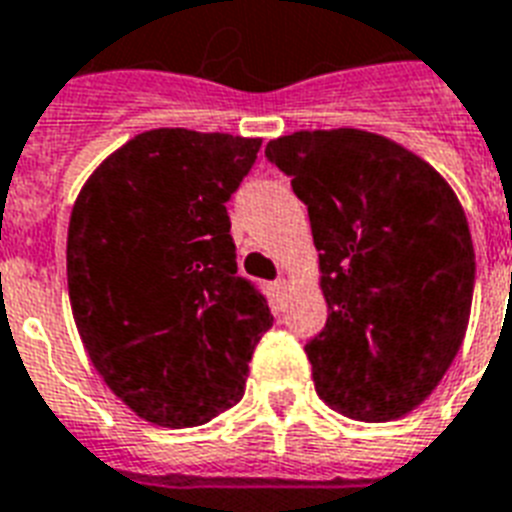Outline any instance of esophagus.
<instances>
[{
    "label": "esophagus",
    "mask_w": 512,
    "mask_h": 512,
    "mask_svg": "<svg viewBox=\"0 0 512 512\" xmlns=\"http://www.w3.org/2000/svg\"><path fill=\"white\" fill-rule=\"evenodd\" d=\"M287 287H290V282H287L284 276H282V279H276V282H273V290L282 292V295H284V292H287Z\"/></svg>",
    "instance_id": "obj_1"
}]
</instances>
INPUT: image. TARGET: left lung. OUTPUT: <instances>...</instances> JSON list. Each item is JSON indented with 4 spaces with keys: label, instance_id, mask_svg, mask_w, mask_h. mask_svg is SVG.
Returning <instances> with one entry per match:
<instances>
[{
    "label": "left lung",
    "instance_id": "8db88e82",
    "mask_svg": "<svg viewBox=\"0 0 512 512\" xmlns=\"http://www.w3.org/2000/svg\"><path fill=\"white\" fill-rule=\"evenodd\" d=\"M308 206L325 330L306 343L317 395L357 421L419 408L462 349L475 284L470 225L438 169L360 128L265 147Z\"/></svg>",
    "mask_w": 512,
    "mask_h": 512
}]
</instances>
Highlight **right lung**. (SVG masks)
<instances>
[{
  "label": "right lung",
  "mask_w": 512,
  "mask_h": 512,
  "mask_svg": "<svg viewBox=\"0 0 512 512\" xmlns=\"http://www.w3.org/2000/svg\"><path fill=\"white\" fill-rule=\"evenodd\" d=\"M260 144L152 128L107 155L72 206L74 325L104 384L150 424L201 427L233 408L273 325L239 276L225 209Z\"/></svg>",
  "instance_id": "1"
}]
</instances>
